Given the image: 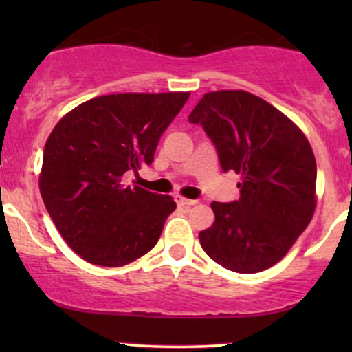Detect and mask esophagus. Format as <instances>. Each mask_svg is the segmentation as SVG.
<instances>
[{
  "label": "esophagus",
  "mask_w": 352,
  "mask_h": 352,
  "mask_svg": "<svg viewBox=\"0 0 352 352\" xmlns=\"http://www.w3.org/2000/svg\"><path fill=\"white\" fill-rule=\"evenodd\" d=\"M175 201H177V205H179V207H185V208L193 207V205H197V200L185 199V197H182V195H177V197H175Z\"/></svg>",
  "instance_id": "esophagus-1"
}]
</instances>
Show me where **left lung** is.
<instances>
[{"instance_id":"obj_1","label":"left lung","mask_w":352,"mask_h":352,"mask_svg":"<svg viewBox=\"0 0 352 352\" xmlns=\"http://www.w3.org/2000/svg\"><path fill=\"white\" fill-rule=\"evenodd\" d=\"M215 144L223 172L240 175V199L213 201V225L199 233L223 268L258 273L283 260L316 208V159L302 131L246 91L204 94L190 114Z\"/></svg>"}]
</instances>
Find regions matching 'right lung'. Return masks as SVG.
Instances as JSON below:
<instances>
[{"instance_id":"1","label":"right lung","mask_w":352,"mask_h":352,"mask_svg":"<svg viewBox=\"0 0 352 352\" xmlns=\"http://www.w3.org/2000/svg\"><path fill=\"white\" fill-rule=\"evenodd\" d=\"M190 92L99 96L67 112L44 145L39 192L67 245L82 260L124 266L159 241L177 208L170 195L124 184L151 165L165 129Z\"/></svg>"}]
</instances>
